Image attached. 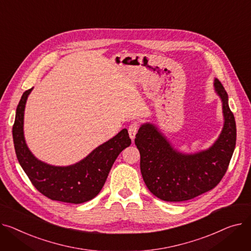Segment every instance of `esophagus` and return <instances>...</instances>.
Here are the masks:
<instances>
[{
	"label": "esophagus",
	"instance_id": "esophagus-1",
	"mask_svg": "<svg viewBox=\"0 0 251 251\" xmlns=\"http://www.w3.org/2000/svg\"><path fill=\"white\" fill-rule=\"evenodd\" d=\"M138 129H139V124L137 122H134L131 123L128 126V134H129V137L131 140H134L137 132H138Z\"/></svg>",
	"mask_w": 251,
	"mask_h": 251
}]
</instances>
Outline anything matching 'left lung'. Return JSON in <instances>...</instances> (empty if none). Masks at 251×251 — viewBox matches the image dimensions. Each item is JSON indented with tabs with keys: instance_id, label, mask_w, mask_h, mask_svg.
<instances>
[{
	"instance_id": "obj_1",
	"label": "left lung",
	"mask_w": 251,
	"mask_h": 251,
	"mask_svg": "<svg viewBox=\"0 0 251 251\" xmlns=\"http://www.w3.org/2000/svg\"><path fill=\"white\" fill-rule=\"evenodd\" d=\"M214 89L222 101L224 125L210 148L185 154L176 150L151 123L143 124L135 144L141 155V173L151 193L166 201H183L213 189L225 175L236 145V124L228 94L218 79Z\"/></svg>"
}]
</instances>
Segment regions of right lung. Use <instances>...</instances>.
<instances>
[{
  "label": "right lung",
  "mask_w": 251,
  "mask_h": 251,
  "mask_svg": "<svg viewBox=\"0 0 251 251\" xmlns=\"http://www.w3.org/2000/svg\"><path fill=\"white\" fill-rule=\"evenodd\" d=\"M32 89L23 93L12 130L15 152L22 169L39 193L52 201L82 203L94 199L104 185L115 159L131 143L127 129H122L75 164H48L31 153L24 137V110Z\"/></svg>",
  "instance_id": "right-lung-1"
}]
</instances>
